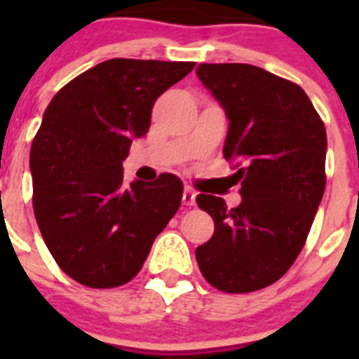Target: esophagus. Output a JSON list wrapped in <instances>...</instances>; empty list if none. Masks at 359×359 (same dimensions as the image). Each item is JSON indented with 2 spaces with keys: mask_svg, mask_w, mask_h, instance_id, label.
Segmentation results:
<instances>
[{
  "mask_svg": "<svg viewBox=\"0 0 359 359\" xmlns=\"http://www.w3.org/2000/svg\"><path fill=\"white\" fill-rule=\"evenodd\" d=\"M183 205H187V207H194L196 205V192L190 187H185L183 189V198H182Z\"/></svg>",
  "mask_w": 359,
  "mask_h": 359,
  "instance_id": "obj_1",
  "label": "esophagus"
}]
</instances>
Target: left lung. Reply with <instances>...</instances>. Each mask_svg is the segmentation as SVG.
<instances>
[{"label": "left lung", "mask_w": 359, "mask_h": 359, "mask_svg": "<svg viewBox=\"0 0 359 359\" xmlns=\"http://www.w3.org/2000/svg\"><path fill=\"white\" fill-rule=\"evenodd\" d=\"M196 75L228 118L223 154L241 203L199 194L214 236L196 248L199 269L226 293L277 282L298 257L325 190L327 135L306 91L259 66L199 65Z\"/></svg>", "instance_id": "obj_1"}]
</instances>
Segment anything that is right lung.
Segmentation results:
<instances>
[{"instance_id":"obj_1","label":"right lung","mask_w":359,"mask_h":359,"mask_svg":"<svg viewBox=\"0 0 359 359\" xmlns=\"http://www.w3.org/2000/svg\"><path fill=\"white\" fill-rule=\"evenodd\" d=\"M196 62L109 59L62 88L30 151L34 214L59 268L90 287H115L144 266L182 205L183 183H123L122 161L147 135L156 98Z\"/></svg>"}]
</instances>
